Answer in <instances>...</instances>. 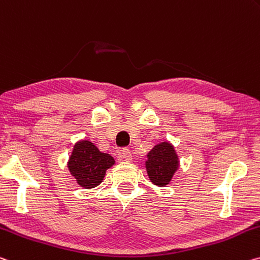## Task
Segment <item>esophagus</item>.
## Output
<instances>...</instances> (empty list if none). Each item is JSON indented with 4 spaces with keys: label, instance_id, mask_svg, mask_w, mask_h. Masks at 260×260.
Masks as SVG:
<instances>
[{
    "label": "esophagus",
    "instance_id": "1",
    "mask_svg": "<svg viewBox=\"0 0 260 260\" xmlns=\"http://www.w3.org/2000/svg\"><path fill=\"white\" fill-rule=\"evenodd\" d=\"M121 157L125 160H131L132 159V151L128 148H123L121 150Z\"/></svg>",
    "mask_w": 260,
    "mask_h": 260
}]
</instances>
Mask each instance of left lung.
<instances>
[{
  "label": "left lung",
  "instance_id": "1",
  "mask_svg": "<svg viewBox=\"0 0 260 260\" xmlns=\"http://www.w3.org/2000/svg\"><path fill=\"white\" fill-rule=\"evenodd\" d=\"M146 169L151 183L166 186L179 166L178 156L171 143L162 142L156 145L147 155Z\"/></svg>",
  "mask_w": 260,
  "mask_h": 260
}]
</instances>
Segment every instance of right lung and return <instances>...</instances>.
<instances>
[{"mask_svg":"<svg viewBox=\"0 0 260 260\" xmlns=\"http://www.w3.org/2000/svg\"><path fill=\"white\" fill-rule=\"evenodd\" d=\"M114 164L110 154L100 149L88 140L77 142L69 157L68 169L78 185L85 188L96 187L102 183L106 170Z\"/></svg>","mask_w":260,"mask_h":260,"instance_id":"add662e5","label":"right lung"}]
</instances>
